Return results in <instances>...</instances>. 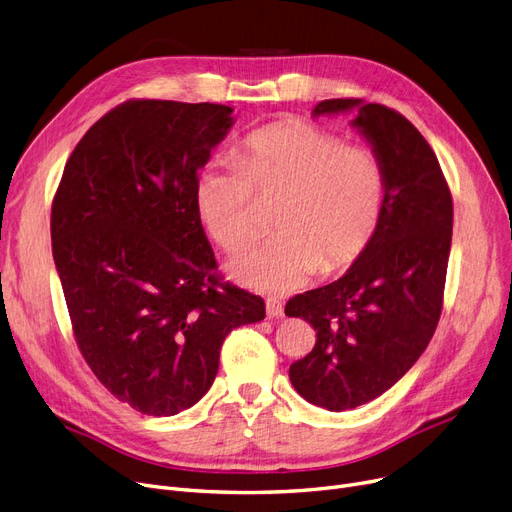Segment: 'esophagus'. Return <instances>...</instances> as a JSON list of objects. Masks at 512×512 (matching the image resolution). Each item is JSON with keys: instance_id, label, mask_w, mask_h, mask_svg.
I'll return each instance as SVG.
<instances>
[{"instance_id": "obj_1", "label": "esophagus", "mask_w": 512, "mask_h": 512, "mask_svg": "<svg viewBox=\"0 0 512 512\" xmlns=\"http://www.w3.org/2000/svg\"><path fill=\"white\" fill-rule=\"evenodd\" d=\"M265 311L270 317H282L284 315V305L276 297H267L265 299Z\"/></svg>"}]
</instances>
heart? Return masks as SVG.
<instances>
[{
  "instance_id": "heart-1",
  "label": "heart",
  "mask_w": 512,
  "mask_h": 512,
  "mask_svg": "<svg viewBox=\"0 0 512 512\" xmlns=\"http://www.w3.org/2000/svg\"><path fill=\"white\" fill-rule=\"evenodd\" d=\"M257 199H278L280 234L234 255L228 274L286 294L319 270L340 274L365 255L384 220L386 174L365 147H346L338 134L311 122H280L247 137L234 161H211L195 182L199 220L226 251L255 240Z\"/></svg>"
}]
</instances>
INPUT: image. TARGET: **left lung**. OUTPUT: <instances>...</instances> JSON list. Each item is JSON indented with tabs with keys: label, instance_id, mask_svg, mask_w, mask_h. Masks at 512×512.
I'll list each match as a JSON object with an SVG mask.
<instances>
[{
	"label": "left lung",
	"instance_id": "8db88e82",
	"mask_svg": "<svg viewBox=\"0 0 512 512\" xmlns=\"http://www.w3.org/2000/svg\"><path fill=\"white\" fill-rule=\"evenodd\" d=\"M353 114L386 174L378 236L342 278L297 294L288 317L313 326V351L290 365L311 405L348 411L392 388L432 340L452 242V197L438 157L398 112L363 99H326L313 118Z\"/></svg>",
	"mask_w": 512,
	"mask_h": 512
}]
</instances>
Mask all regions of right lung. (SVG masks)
<instances>
[{
	"label": "right lung",
	"instance_id": "obj_1",
	"mask_svg": "<svg viewBox=\"0 0 512 512\" xmlns=\"http://www.w3.org/2000/svg\"><path fill=\"white\" fill-rule=\"evenodd\" d=\"M218 103L126 101L74 147L51 207V249L76 344L118 400L153 417L211 388L224 338L265 317L222 284L195 182L234 124Z\"/></svg>",
	"mask_w": 512,
	"mask_h": 512
}]
</instances>
